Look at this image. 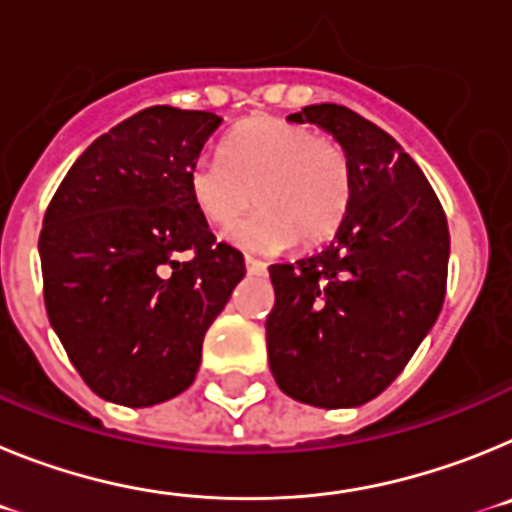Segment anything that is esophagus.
<instances>
[{
	"mask_svg": "<svg viewBox=\"0 0 512 512\" xmlns=\"http://www.w3.org/2000/svg\"><path fill=\"white\" fill-rule=\"evenodd\" d=\"M246 271L248 274H256V277H261V274H266V264L259 259H253V256H246Z\"/></svg>",
	"mask_w": 512,
	"mask_h": 512,
	"instance_id": "1",
	"label": "esophagus"
}]
</instances>
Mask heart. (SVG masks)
I'll list each match as a JSON object with an SVG mask.
<instances>
[{"label":"heart","mask_w":512,"mask_h":512,"mask_svg":"<svg viewBox=\"0 0 512 512\" xmlns=\"http://www.w3.org/2000/svg\"><path fill=\"white\" fill-rule=\"evenodd\" d=\"M351 192V164L338 140L269 115L241 122L225 138L223 158H200L189 171V197L215 228L259 205L228 233L253 251L325 243L346 220Z\"/></svg>","instance_id":"obj_1"}]
</instances>
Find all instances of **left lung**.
I'll return each mask as SVG.
<instances>
[{"instance_id":"obj_1","label":"left lung","mask_w":512,"mask_h":512,"mask_svg":"<svg viewBox=\"0 0 512 512\" xmlns=\"http://www.w3.org/2000/svg\"><path fill=\"white\" fill-rule=\"evenodd\" d=\"M348 153L351 207L336 238L295 264L269 266L271 374L315 408H356L395 382L446 295L449 225L420 166L390 133L341 104L289 115Z\"/></svg>"}]
</instances>
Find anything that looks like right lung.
<instances>
[{
    "label": "right lung",
    "instance_id": "1",
    "mask_svg": "<svg viewBox=\"0 0 512 512\" xmlns=\"http://www.w3.org/2000/svg\"><path fill=\"white\" fill-rule=\"evenodd\" d=\"M223 117L156 104L99 135L45 210L48 320L104 400L151 408L197 377L202 341L246 274L189 197Z\"/></svg>",
    "mask_w": 512,
    "mask_h": 512
}]
</instances>
